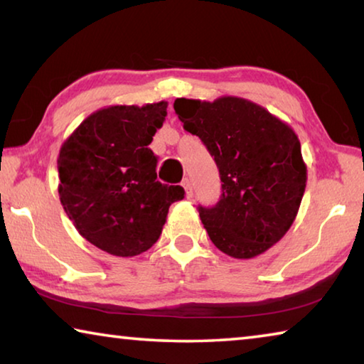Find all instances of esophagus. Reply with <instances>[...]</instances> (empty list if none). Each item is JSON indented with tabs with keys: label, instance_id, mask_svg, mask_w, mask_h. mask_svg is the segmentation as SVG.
Returning a JSON list of instances; mask_svg holds the SVG:
<instances>
[{
	"label": "esophagus",
	"instance_id": "1",
	"mask_svg": "<svg viewBox=\"0 0 364 364\" xmlns=\"http://www.w3.org/2000/svg\"><path fill=\"white\" fill-rule=\"evenodd\" d=\"M181 186L184 188V191H186V197H193L194 191H193V184H191V181L188 180V178H184Z\"/></svg>",
	"mask_w": 364,
	"mask_h": 364
}]
</instances>
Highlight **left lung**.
<instances>
[{"label": "left lung", "mask_w": 364, "mask_h": 364, "mask_svg": "<svg viewBox=\"0 0 364 364\" xmlns=\"http://www.w3.org/2000/svg\"><path fill=\"white\" fill-rule=\"evenodd\" d=\"M173 109L220 170V202L199 207L215 247L239 260L273 247L292 226L306 186V165L291 125L237 96L212 102L178 97Z\"/></svg>", "instance_id": "left-lung-1"}]
</instances>
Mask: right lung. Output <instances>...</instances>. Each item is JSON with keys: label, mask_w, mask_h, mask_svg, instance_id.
Returning a JSON list of instances; mask_svg holds the SVG:
<instances>
[{"label": "right lung", "mask_w": 364, "mask_h": 364, "mask_svg": "<svg viewBox=\"0 0 364 364\" xmlns=\"http://www.w3.org/2000/svg\"><path fill=\"white\" fill-rule=\"evenodd\" d=\"M167 101L102 107L72 132L58 157L59 199L86 241L115 257L151 249L181 186L157 181L149 149L164 125Z\"/></svg>", "instance_id": "obj_1"}]
</instances>
